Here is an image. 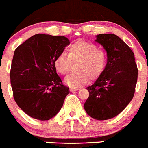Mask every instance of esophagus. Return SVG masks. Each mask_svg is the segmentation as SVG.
<instances>
[{
	"label": "esophagus",
	"instance_id": "34e87169",
	"mask_svg": "<svg viewBox=\"0 0 148 148\" xmlns=\"http://www.w3.org/2000/svg\"><path fill=\"white\" fill-rule=\"evenodd\" d=\"M78 90L79 88H71V89H70V91H71V92H73V91Z\"/></svg>",
	"mask_w": 148,
	"mask_h": 148
}]
</instances>
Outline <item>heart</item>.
<instances>
[{
	"label": "heart",
	"instance_id": "obj_1",
	"mask_svg": "<svg viewBox=\"0 0 148 148\" xmlns=\"http://www.w3.org/2000/svg\"><path fill=\"white\" fill-rule=\"evenodd\" d=\"M77 63V72L65 79L66 85L72 88H78L85 85L88 79L93 81L100 77L107 66V52L98 49L94 44L77 41L69 46L68 55L65 53L59 54L54 61L55 69L62 75L69 74L73 63Z\"/></svg>",
	"mask_w": 148,
	"mask_h": 148
}]
</instances>
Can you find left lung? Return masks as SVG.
I'll use <instances>...</instances> for the list:
<instances>
[{"mask_svg":"<svg viewBox=\"0 0 148 148\" xmlns=\"http://www.w3.org/2000/svg\"><path fill=\"white\" fill-rule=\"evenodd\" d=\"M96 41L107 51V63L93 85L86 88L89 97L84 108L91 118L104 121L119 114L132 100L138 69L134 52L118 36L99 34Z\"/></svg>","mask_w":148,"mask_h":148,"instance_id":"left-lung-1","label":"left lung"}]
</instances>
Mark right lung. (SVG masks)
<instances>
[{
  "label": "right lung",
  "mask_w": 148,
  "mask_h": 148,
  "mask_svg": "<svg viewBox=\"0 0 148 148\" xmlns=\"http://www.w3.org/2000/svg\"><path fill=\"white\" fill-rule=\"evenodd\" d=\"M69 43L63 36L38 34L15 49L10 71L13 96L20 108L31 118L40 121L52 118L69 93L54 64Z\"/></svg>",
  "instance_id": "right-lung-1"
}]
</instances>
